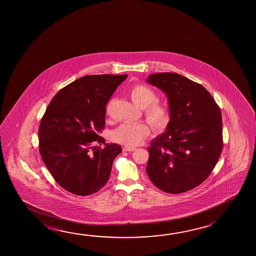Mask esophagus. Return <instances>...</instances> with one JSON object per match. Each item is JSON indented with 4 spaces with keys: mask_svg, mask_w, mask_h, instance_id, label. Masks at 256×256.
<instances>
[{
    "mask_svg": "<svg viewBox=\"0 0 256 256\" xmlns=\"http://www.w3.org/2000/svg\"><path fill=\"white\" fill-rule=\"evenodd\" d=\"M136 147L124 146L123 147V151L124 152H133L136 150Z\"/></svg>",
    "mask_w": 256,
    "mask_h": 256,
    "instance_id": "1",
    "label": "esophagus"
}]
</instances>
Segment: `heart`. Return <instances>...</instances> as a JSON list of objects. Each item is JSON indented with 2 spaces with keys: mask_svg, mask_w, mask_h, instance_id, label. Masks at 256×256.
Returning a JSON list of instances; mask_svg holds the SVG:
<instances>
[{
  "mask_svg": "<svg viewBox=\"0 0 256 256\" xmlns=\"http://www.w3.org/2000/svg\"><path fill=\"white\" fill-rule=\"evenodd\" d=\"M131 100L140 108H144V116L155 130L166 128L172 120L170 107L165 102H157L154 90L146 84H136L128 91ZM150 134L146 123H124L112 131V138L126 146H136Z\"/></svg>",
  "mask_w": 256,
  "mask_h": 256,
  "instance_id": "heart-1",
  "label": "heart"
}]
</instances>
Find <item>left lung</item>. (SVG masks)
Here are the masks:
<instances>
[{
    "label": "left lung",
    "instance_id": "1",
    "mask_svg": "<svg viewBox=\"0 0 256 256\" xmlns=\"http://www.w3.org/2000/svg\"><path fill=\"white\" fill-rule=\"evenodd\" d=\"M146 81L165 92L172 112L166 131L148 147L147 175L164 192H186L206 180L220 156V109L206 88L184 76L162 72Z\"/></svg>",
    "mask_w": 256,
    "mask_h": 256
}]
</instances>
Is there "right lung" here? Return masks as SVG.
Wrapping results in <instances>:
<instances>
[{
    "instance_id": "right-lung-1",
    "label": "right lung",
    "mask_w": 256,
    "mask_h": 256,
    "mask_svg": "<svg viewBox=\"0 0 256 256\" xmlns=\"http://www.w3.org/2000/svg\"><path fill=\"white\" fill-rule=\"evenodd\" d=\"M128 75L84 76L57 92L42 116L39 152L55 181L70 193H96L110 178L122 152L117 144H105L106 104ZM94 140L105 148L91 147ZM101 146V144H100Z\"/></svg>"
}]
</instances>
